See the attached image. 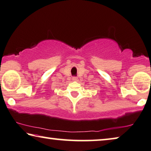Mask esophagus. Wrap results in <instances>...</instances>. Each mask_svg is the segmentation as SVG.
I'll use <instances>...</instances> for the list:
<instances>
[{"instance_id":"obj_1","label":"esophagus","mask_w":151,"mask_h":151,"mask_svg":"<svg viewBox=\"0 0 151 151\" xmlns=\"http://www.w3.org/2000/svg\"><path fill=\"white\" fill-rule=\"evenodd\" d=\"M73 80L74 81H78V78L77 77H73Z\"/></svg>"}]
</instances>
